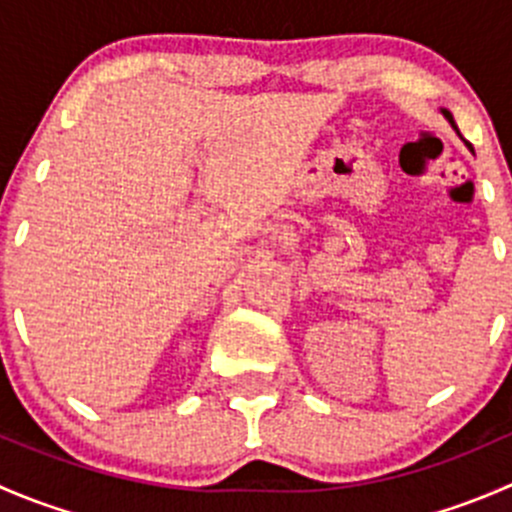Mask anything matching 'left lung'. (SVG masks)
<instances>
[{
  "instance_id": "1",
  "label": "left lung",
  "mask_w": 512,
  "mask_h": 512,
  "mask_svg": "<svg viewBox=\"0 0 512 512\" xmlns=\"http://www.w3.org/2000/svg\"><path fill=\"white\" fill-rule=\"evenodd\" d=\"M441 113H443V118H446V121H448V123H451V128H453V131H456V133H458V126H456V121H453V113H451V111H448V108H441ZM458 136H461V133H458ZM466 146H468V148H471V143H466ZM471 151H473V148H471Z\"/></svg>"
}]
</instances>
